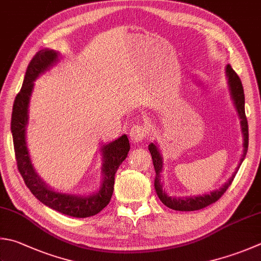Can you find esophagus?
<instances>
[{
	"label": "esophagus",
	"instance_id": "1",
	"mask_svg": "<svg viewBox=\"0 0 261 261\" xmlns=\"http://www.w3.org/2000/svg\"><path fill=\"white\" fill-rule=\"evenodd\" d=\"M146 134H147V128H146L145 126H142V125L133 126L132 128H130V132H129L130 141L134 144L135 143L139 144V143H141V142L145 139Z\"/></svg>",
	"mask_w": 261,
	"mask_h": 261
}]
</instances>
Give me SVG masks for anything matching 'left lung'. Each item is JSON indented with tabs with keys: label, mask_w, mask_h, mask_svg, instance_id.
<instances>
[{
	"label": "left lung",
	"mask_w": 261,
	"mask_h": 261,
	"mask_svg": "<svg viewBox=\"0 0 261 261\" xmlns=\"http://www.w3.org/2000/svg\"><path fill=\"white\" fill-rule=\"evenodd\" d=\"M225 76L227 80V85L229 90L230 99L233 101V105L235 110L238 112V116L240 118V124H241V130H242L243 135V154L242 158L240 160V164L238 166L237 170L234 171L233 175L230 176V178L226 181L223 186H220L219 189L211 191L208 194L202 195H190V196H170L167 194V192L164 189L162 185L161 177H162V170H164V158L158 147V144L153 142V143L149 144V151L152 155V161H153L154 170H155V178H154V189L156 192V195L159 196V199L162 203L170 209L178 210V211H194L200 210L207 207V205L214 203L217 201L220 196H222L226 190L228 189V186L232 184L235 175H237L238 170L240 168L241 164H242L245 155L248 152V145H249V129H248V120L245 117L244 111V92L243 86L241 83L240 77L238 73L235 72L232 67L229 65L226 66L225 68Z\"/></svg>",
	"instance_id": "obj_1"
}]
</instances>
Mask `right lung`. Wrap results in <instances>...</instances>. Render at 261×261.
I'll list each match as a JSON object with an SVG mask.
<instances>
[{"label": "right lung", "mask_w": 261, "mask_h": 261, "mask_svg": "<svg viewBox=\"0 0 261 261\" xmlns=\"http://www.w3.org/2000/svg\"><path fill=\"white\" fill-rule=\"evenodd\" d=\"M60 53L58 51L43 48L29 62L22 87L16 96L12 109L11 133L14 153L18 170L22 176L24 184L42 203L63 215L76 218H86L99 214L110 202L114 192L115 175L122 161L127 158L130 146L125 134L115 141L101 145L102 181L99 190L93 192L92 194L77 195L57 191L50 188L36 173V169L32 164L26 141L29 102L34 90V82L44 72L50 70V68L60 60Z\"/></svg>", "instance_id": "add662e5"}]
</instances>
